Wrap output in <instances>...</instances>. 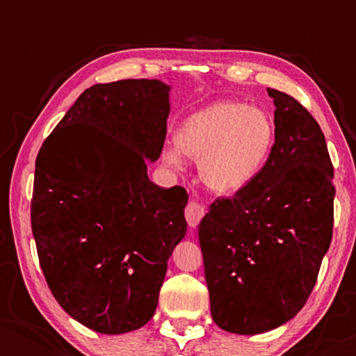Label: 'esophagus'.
<instances>
[{"label": "esophagus", "mask_w": 356, "mask_h": 356, "mask_svg": "<svg viewBox=\"0 0 356 356\" xmlns=\"http://www.w3.org/2000/svg\"><path fill=\"white\" fill-rule=\"evenodd\" d=\"M204 213H206V211L197 201H189L188 206L184 207V217H186L189 227H196L202 220Z\"/></svg>", "instance_id": "1"}]
</instances>
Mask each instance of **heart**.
Segmentation results:
<instances>
[{
	"label": "heart",
	"instance_id": "heart-1",
	"mask_svg": "<svg viewBox=\"0 0 356 356\" xmlns=\"http://www.w3.org/2000/svg\"><path fill=\"white\" fill-rule=\"evenodd\" d=\"M275 139V121L269 111L222 100L188 116L177 134V145L188 157L201 160L199 170L207 188L235 193L264 168ZM163 160L179 167L181 154L170 147Z\"/></svg>",
	"mask_w": 356,
	"mask_h": 356
}]
</instances>
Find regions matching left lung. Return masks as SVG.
<instances>
[{
  "label": "left lung",
  "mask_w": 356,
  "mask_h": 356,
  "mask_svg": "<svg viewBox=\"0 0 356 356\" xmlns=\"http://www.w3.org/2000/svg\"><path fill=\"white\" fill-rule=\"evenodd\" d=\"M275 104L277 139L257 177L220 196L199 223L212 319L233 334L279 327L303 308L334 227V167L323 131L285 92Z\"/></svg>",
  "instance_id": "left-lung-1"
}]
</instances>
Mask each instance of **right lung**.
I'll use <instances>...</instances> for the list:
<instances>
[{"instance_id":"add662e5","label":"right lung","mask_w":356,"mask_h":356,"mask_svg":"<svg viewBox=\"0 0 356 356\" xmlns=\"http://www.w3.org/2000/svg\"><path fill=\"white\" fill-rule=\"evenodd\" d=\"M168 90L155 79L92 86L38 150L31 222L42 272L61 308L95 332L149 323L186 233V189L147 177Z\"/></svg>"}]
</instances>
